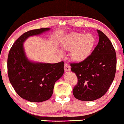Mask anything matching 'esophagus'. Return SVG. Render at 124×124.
Returning <instances> with one entry per match:
<instances>
[{"label":"esophagus","instance_id":"esophagus-1","mask_svg":"<svg viewBox=\"0 0 124 124\" xmlns=\"http://www.w3.org/2000/svg\"><path fill=\"white\" fill-rule=\"evenodd\" d=\"M64 70L65 72H68V71H70V66L68 64H64Z\"/></svg>","mask_w":124,"mask_h":124}]
</instances>
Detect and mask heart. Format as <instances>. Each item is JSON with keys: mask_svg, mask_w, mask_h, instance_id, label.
<instances>
[{"mask_svg": "<svg viewBox=\"0 0 124 124\" xmlns=\"http://www.w3.org/2000/svg\"><path fill=\"white\" fill-rule=\"evenodd\" d=\"M94 42V36L91 34L71 33L62 39L60 45L64 50L71 51L70 56L74 61L83 62L91 54Z\"/></svg>", "mask_w": 124, "mask_h": 124, "instance_id": "obj_1", "label": "heart"}]
</instances>
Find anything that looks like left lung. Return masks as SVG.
<instances>
[{
  "label": "left lung",
  "mask_w": 124,
  "mask_h": 124,
  "mask_svg": "<svg viewBox=\"0 0 124 124\" xmlns=\"http://www.w3.org/2000/svg\"><path fill=\"white\" fill-rule=\"evenodd\" d=\"M99 41L89 57L79 63L70 64L71 70L76 74L78 85L73 94L78 100L89 101L105 94L115 78L117 57L108 38L97 30Z\"/></svg>",
  "instance_id": "1"
}]
</instances>
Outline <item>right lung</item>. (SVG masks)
Here are the masks:
<instances>
[{
    "mask_svg": "<svg viewBox=\"0 0 124 124\" xmlns=\"http://www.w3.org/2000/svg\"><path fill=\"white\" fill-rule=\"evenodd\" d=\"M50 28H40L24 33L14 42L7 59L9 81L22 98L42 102L50 98L54 85L64 74V62L56 64L35 62L26 57L23 43L29 37L41 35Z\"/></svg>",
    "mask_w": 124,
    "mask_h": 124,
    "instance_id": "add662e5",
    "label": "right lung"
}]
</instances>
